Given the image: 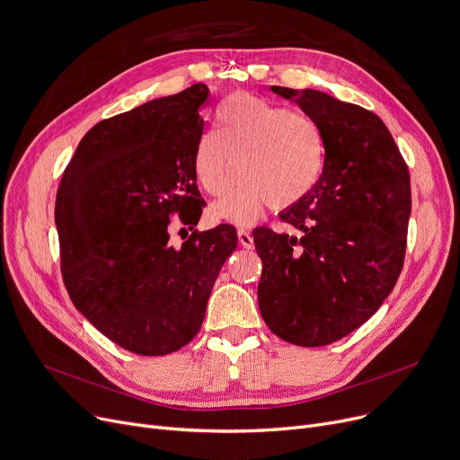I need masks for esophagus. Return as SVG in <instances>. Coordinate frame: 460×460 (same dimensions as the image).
Returning a JSON list of instances; mask_svg holds the SVG:
<instances>
[{"instance_id":"esophagus-1","label":"esophagus","mask_w":460,"mask_h":460,"mask_svg":"<svg viewBox=\"0 0 460 460\" xmlns=\"http://www.w3.org/2000/svg\"><path fill=\"white\" fill-rule=\"evenodd\" d=\"M238 243H240V246H244V248H252L253 246V236L250 234V231H246V229H238Z\"/></svg>"}]
</instances>
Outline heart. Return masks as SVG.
I'll return each instance as SVG.
<instances>
[{
	"label": "heart",
	"instance_id": "b5f03b06",
	"mask_svg": "<svg viewBox=\"0 0 460 460\" xmlns=\"http://www.w3.org/2000/svg\"><path fill=\"white\" fill-rule=\"evenodd\" d=\"M234 160L238 175L212 212L234 224H250L267 203L272 210L291 208L317 186L326 141L307 113L236 93L217 110L216 130L198 137L193 175L207 193L220 196Z\"/></svg>",
	"mask_w": 460,
	"mask_h": 460
}]
</instances>
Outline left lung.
<instances>
[{"label":"left lung","instance_id":"1","mask_svg":"<svg viewBox=\"0 0 460 460\" xmlns=\"http://www.w3.org/2000/svg\"><path fill=\"white\" fill-rule=\"evenodd\" d=\"M272 91L317 120L326 162L317 186L281 212L300 236L253 231L259 309L283 341L323 347L359 328L394 291L412 210L408 165L373 111L315 89Z\"/></svg>","mask_w":460,"mask_h":460}]
</instances>
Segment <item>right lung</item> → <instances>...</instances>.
<instances>
[{
    "instance_id": "add662e5",
    "label": "right lung",
    "mask_w": 460,
    "mask_h": 460,
    "mask_svg": "<svg viewBox=\"0 0 460 460\" xmlns=\"http://www.w3.org/2000/svg\"><path fill=\"white\" fill-rule=\"evenodd\" d=\"M196 84L96 123L56 198L61 274L72 304L108 340L141 356L172 354L198 335L236 229L193 231L169 246V224L198 226L193 149L203 134Z\"/></svg>"
}]
</instances>
